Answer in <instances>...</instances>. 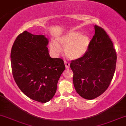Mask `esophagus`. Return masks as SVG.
Wrapping results in <instances>:
<instances>
[{
	"label": "esophagus",
	"mask_w": 126,
	"mask_h": 126,
	"mask_svg": "<svg viewBox=\"0 0 126 126\" xmlns=\"http://www.w3.org/2000/svg\"><path fill=\"white\" fill-rule=\"evenodd\" d=\"M64 64H65V66H66V69H68V68H69V66H70V63H69V62H64Z\"/></svg>",
	"instance_id": "34e87169"
}]
</instances>
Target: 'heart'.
Listing matches in <instances>:
<instances>
[{"label": "heart", "mask_w": 126, "mask_h": 126, "mask_svg": "<svg viewBox=\"0 0 126 126\" xmlns=\"http://www.w3.org/2000/svg\"><path fill=\"white\" fill-rule=\"evenodd\" d=\"M90 40L86 35H81L79 31H69L57 39V43L52 41L50 49L54 54L59 55L64 47L66 56L71 60L82 57L87 51Z\"/></svg>", "instance_id": "obj_1"}]
</instances>
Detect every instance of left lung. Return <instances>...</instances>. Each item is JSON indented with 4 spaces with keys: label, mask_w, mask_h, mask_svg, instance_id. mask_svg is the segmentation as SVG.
<instances>
[{
    "label": "left lung",
    "mask_w": 126,
    "mask_h": 126,
    "mask_svg": "<svg viewBox=\"0 0 126 126\" xmlns=\"http://www.w3.org/2000/svg\"><path fill=\"white\" fill-rule=\"evenodd\" d=\"M95 34L86 53L72 60L73 85L82 98L93 99L104 93L114 76L117 54L113 43L105 30L95 25Z\"/></svg>",
    "instance_id": "8db88e82"
}]
</instances>
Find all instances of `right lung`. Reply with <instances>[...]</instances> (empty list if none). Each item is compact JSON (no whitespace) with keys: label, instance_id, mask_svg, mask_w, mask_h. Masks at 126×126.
<instances>
[{"label":"right lung","instance_id":"obj_1","mask_svg":"<svg viewBox=\"0 0 126 126\" xmlns=\"http://www.w3.org/2000/svg\"><path fill=\"white\" fill-rule=\"evenodd\" d=\"M44 35L24 31L16 37L11 53L14 80L28 97L45 103L54 96L65 69L63 59L51 58Z\"/></svg>","mask_w":126,"mask_h":126}]
</instances>
